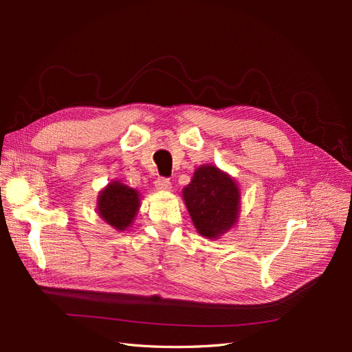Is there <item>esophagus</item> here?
Segmentation results:
<instances>
[{
  "mask_svg": "<svg viewBox=\"0 0 352 352\" xmlns=\"http://www.w3.org/2000/svg\"><path fill=\"white\" fill-rule=\"evenodd\" d=\"M155 188L160 190H170L172 189V182L166 177H158L155 180Z\"/></svg>",
  "mask_w": 352,
  "mask_h": 352,
  "instance_id": "obj_1",
  "label": "esophagus"
}]
</instances>
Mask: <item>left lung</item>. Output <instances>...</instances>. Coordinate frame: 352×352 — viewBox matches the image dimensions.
I'll return each mask as SVG.
<instances>
[{"label":"left lung","mask_w":352,"mask_h":352,"mask_svg":"<svg viewBox=\"0 0 352 352\" xmlns=\"http://www.w3.org/2000/svg\"><path fill=\"white\" fill-rule=\"evenodd\" d=\"M184 201L198 233L217 239L236 225L241 192L235 180L216 166H199L182 190Z\"/></svg>","instance_id":"obj_1"}]
</instances>
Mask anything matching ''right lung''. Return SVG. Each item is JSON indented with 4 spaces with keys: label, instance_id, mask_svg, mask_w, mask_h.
<instances>
[{
    "label": "right lung",
    "instance_id": "right-lung-1",
    "mask_svg": "<svg viewBox=\"0 0 352 352\" xmlns=\"http://www.w3.org/2000/svg\"><path fill=\"white\" fill-rule=\"evenodd\" d=\"M140 206V192L136 189L113 180L100 192L97 211L110 226L117 230H126L133 223Z\"/></svg>",
    "mask_w": 352,
    "mask_h": 352
}]
</instances>
